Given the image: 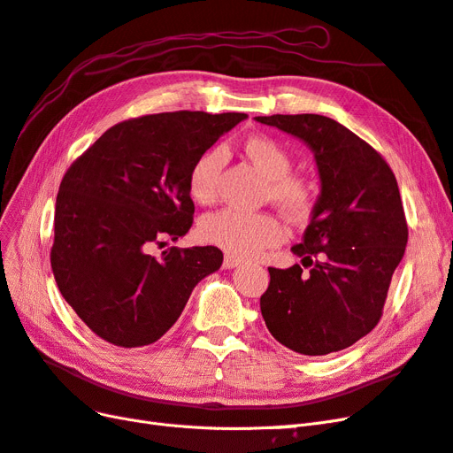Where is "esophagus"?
Masks as SVG:
<instances>
[{"instance_id": "1", "label": "esophagus", "mask_w": 453, "mask_h": 453, "mask_svg": "<svg viewBox=\"0 0 453 453\" xmlns=\"http://www.w3.org/2000/svg\"><path fill=\"white\" fill-rule=\"evenodd\" d=\"M240 264H242V260H240V258H234V257L226 255V257H225V260H223V268H225V270H232V268L240 266Z\"/></svg>"}]
</instances>
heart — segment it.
Returning <instances> with one entry per match:
<instances>
[{"label":"heart","instance_id":"b5f03b06","mask_svg":"<svg viewBox=\"0 0 453 453\" xmlns=\"http://www.w3.org/2000/svg\"><path fill=\"white\" fill-rule=\"evenodd\" d=\"M243 151L266 178L264 196L270 198L287 217L302 221L315 206V187L309 178L290 173L292 155L279 140L255 134L243 142ZM225 163L219 148L202 151L187 174V189L198 204H211L217 198V181ZM200 238L223 249L238 258H251L264 249L279 245L287 238V228L277 215L270 211H242L225 208L208 213L198 225Z\"/></svg>","mask_w":453,"mask_h":453}]
</instances>
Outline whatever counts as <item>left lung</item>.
<instances>
[{
  "label": "left lung",
  "mask_w": 453,
  "mask_h": 453,
  "mask_svg": "<svg viewBox=\"0 0 453 453\" xmlns=\"http://www.w3.org/2000/svg\"><path fill=\"white\" fill-rule=\"evenodd\" d=\"M315 151L320 196L292 268L270 270L260 311L287 349L324 356L367 335L382 317L392 275L409 240L397 180L382 155L319 114L258 116Z\"/></svg>",
  "instance_id": "1"
}]
</instances>
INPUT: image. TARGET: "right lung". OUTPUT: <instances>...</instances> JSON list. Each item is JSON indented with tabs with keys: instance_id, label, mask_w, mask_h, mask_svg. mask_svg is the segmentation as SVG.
I'll use <instances>...</instances> for the list:
<instances>
[{
	"instance_id": "right-lung-1",
	"label": "right lung",
	"mask_w": 453,
	"mask_h": 453,
	"mask_svg": "<svg viewBox=\"0 0 453 453\" xmlns=\"http://www.w3.org/2000/svg\"><path fill=\"white\" fill-rule=\"evenodd\" d=\"M247 114L163 112L108 129L61 180L50 264L58 288L103 341L121 349L161 339L200 279L221 268L213 245H151L193 225L187 174L202 151Z\"/></svg>"
}]
</instances>
